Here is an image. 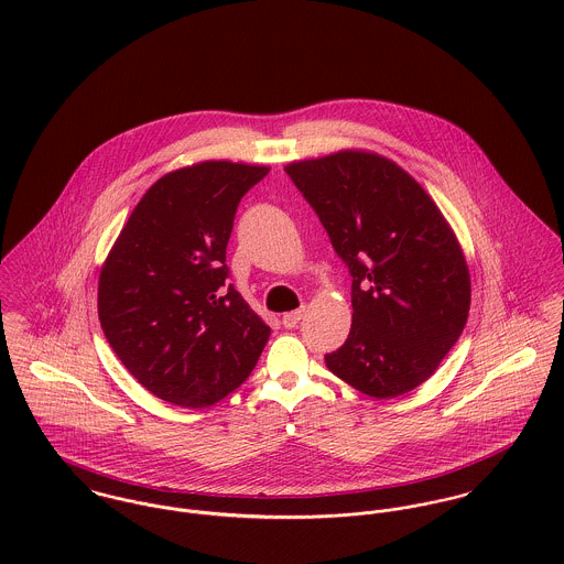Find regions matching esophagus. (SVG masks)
<instances>
[{
  "mask_svg": "<svg viewBox=\"0 0 564 564\" xmlns=\"http://www.w3.org/2000/svg\"><path fill=\"white\" fill-rule=\"evenodd\" d=\"M302 317H304V311H291L282 317V325L293 329V327H297V323L302 322Z\"/></svg>",
  "mask_w": 564,
  "mask_h": 564,
  "instance_id": "obj_1",
  "label": "esophagus"
}]
</instances>
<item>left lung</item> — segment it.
<instances>
[{"mask_svg":"<svg viewBox=\"0 0 564 564\" xmlns=\"http://www.w3.org/2000/svg\"><path fill=\"white\" fill-rule=\"evenodd\" d=\"M351 275V329L327 369L376 400L423 384L456 345L471 278L452 226L395 162L345 150L284 166Z\"/></svg>","mask_w":564,"mask_h":564,"instance_id":"obj_1","label":"left lung"}]
</instances>
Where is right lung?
<instances>
[{
	"label": "right lung",
	"mask_w": 564,
	"mask_h": 564,
	"mask_svg": "<svg viewBox=\"0 0 564 564\" xmlns=\"http://www.w3.org/2000/svg\"><path fill=\"white\" fill-rule=\"evenodd\" d=\"M267 173L260 164L204 161L162 175L101 267V329L123 367L164 402H221L269 340L271 327L226 282L239 202Z\"/></svg>",
	"instance_id": "right-lung-1"
}]
</instances>
